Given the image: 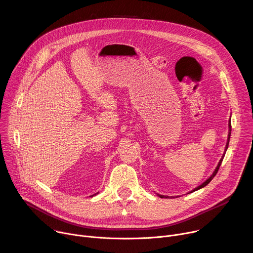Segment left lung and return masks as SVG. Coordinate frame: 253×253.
Segmentation results:
<instances>
[{"label":"left lung","instance_id":"obj_1","mask_svg":"<svg viewBox=\"0 0 253 253\" xmlns=\"http://www.w3.org/2000/svg\"><path fill=\"white\" fill-rule=\"evenodd\" d=\"M228 127H229V132H228V138H227V143H226V146H225V150H224V154L222 155V157H221V159L219 160V162H218V165H217V167L215 168V170L213 171V173L211 174V176L208 178V179H206L205 181L201 184V185H199L198 187H196L195 189H193L191 192H194V191H196V190H198V189H200V188H203V187H205L211 180L213 179V177L216 175V173L218 172V169H219V167H220V165H221V163H222V160H223V158H224V155H225V152H226V150H227V148H228V144H229V139H230V134H231V122H230V120H229V123H228ZM158 196L159 197H161V198H167L166 196H164V195H159L158 194Z\"/></svg>","mask_w":253,"mask_h":253}]
</instances>
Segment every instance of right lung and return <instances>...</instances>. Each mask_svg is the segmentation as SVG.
Listing matches in <instances>:
<instances>
[{
    "mask_svg": "<svg viewBox=\"0 0 253 253\" xmlns=\"http://www.w3.org/2000/svg\"><path fill=\"white\" fill-rule=\"evenodd\" d=\"M95 195H96V194H95ZM92 196H94V195H92Z\"/></svg>",
    "mask_w": 253,
    "mask_h": 253,
    "instance_id": "1",
    "label": "right lung"
}]
</instances>
